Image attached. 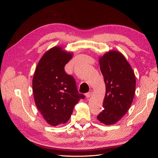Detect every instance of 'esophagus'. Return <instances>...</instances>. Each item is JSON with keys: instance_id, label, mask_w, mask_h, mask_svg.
<instances>
[{"instance_id": "obj_1", "label": "esophagus", "mask_w": 158, "mask_h": 158, "mask_svg": "<svg viewBox=\"0 0 158 158\" xmlns=\"http://www.w3.org/2000/svg\"><path fill=\"white\" fill-rule=\"evenodd\" d=\"M92 92H93L92 89H90L88 93H86V97H87V98H89L91 96V95H92Z\"/></svg>"}]
</instances>
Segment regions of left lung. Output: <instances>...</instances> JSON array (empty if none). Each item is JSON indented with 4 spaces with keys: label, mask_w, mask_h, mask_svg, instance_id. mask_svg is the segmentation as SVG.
<instances>
[{
    "label": "left lung",
    "mask_w": 158,
    "mask_h": 158,
    "mask_svg": "<svg viewBox=\"0 0 158 158\" xmlns=\"http://www.w3.org/2000/svg\"><path fill=\"white\" fill-rule=\"evenodd\" d=\"M106 86L103 111L97 116L105 125L116 123L130 109L136 88V78L131 65L121 52L111 51L99 59Z\"/></svg>",
    "instance_id": "1"
}]
</instances>
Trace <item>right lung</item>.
Instances as JSON below:
<instances>
[{"label": "right lung", "mask_w": 158, "mask_h": 158, "mask_svg": "<svg viewBox=\"0 0 158 158\" xmlns=\"http://www.w3.org/2000/svg\"><path fill=\"white\" fill-rule=\"evenodd\" d=\"M72 56L61 47H55L42 56L33 75L36 106L47 123L54 127L67 122L75 105L85 98L78 93L73 76L64 70Z\"/></svg>", "instance_id": "add662e5"}]
</instances>
